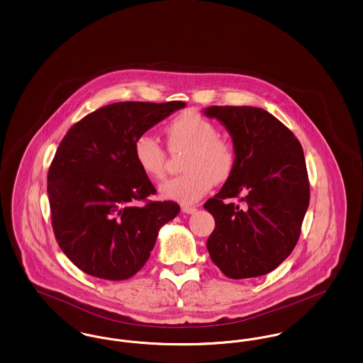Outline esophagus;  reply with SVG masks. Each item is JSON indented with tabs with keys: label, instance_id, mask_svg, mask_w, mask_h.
Segmentation results:
<instances>
[{
	"label": "esophagus",
	"instance_id": "esophagus-1",
	"mask_svg": "<svg viewBox=\"0 0 363 363\" xmlns=\"http://www.w3.org/2000/svg\"><path fill=\"white\" fill-rule=\"evenodd\" d=\"M196 211H197V208L196 207H189V206L182 207V212H185V213H194Z\"/></svg>",
	"mask_w": 363,
	"mask_h": 363
}]
</instances>
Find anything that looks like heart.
Listing matches in <instances>:
<instances>
[{"label": "heart", "mask_w": 363, "mask_h": 363, "mask_svg": "<svg viewBox=\"0 0 363 363\" xmlns=\"http://www.w3.org/2000/svg\"><path fill=\"white\" fill-rule=\"evenodd\" d=\"M172 152L186 150L182 157L185 173L160 186L163 197L190 204L203 197L213 184L225 182L237 164V148L233 140L218 133V128L206 117L185 111L164 128ZM140 170L150 178L162 179L167 173V154L155 138L140 135L133 144Z\"/></svg>", "instance_id": "heart-1"}]
</instances>
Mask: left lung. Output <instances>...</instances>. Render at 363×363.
I'll list each match as a JSON object with an SVG mask.
<instances>
[{
    "instance_id": "left-lung-1",
    "label": "left lung",
    "mask_w": 363,
    "mask_h": 363,
    "mask_svg": "<svg viewBox=\"0 0 363 363\" xmlns=\"http://www.w3.org/2000/svg\"><path fill=\"white\" fill-rule=\"evenodd\" d=\"M204 113L225 125L237 148L234 173L204 204L215 219L209 256L230 279L262 277L291 255L301 235L311 200L302 145L259 107L211 106Z\"/></svg>"
}]
</instances>
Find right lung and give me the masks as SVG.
<instances>
[{
    "mask_svg": "<svg viewBox=\"0 0 363 363\" xmlns=\"http://www.w3.org/2000/svg\"><path fill=\"white\" fill-rule=\"evenodd\" d=\"M181 101L117 102L76 122L61 140L48 174L55 240L86 275L125 280L138 274L157 231L179 213L175 201H152L155 186L133 154L135 140Z\"/></svg>",
    "mask_w": 363,
    "mask_h": 363,
    "instance_id": "add662e5",
    "label": "right lung"
}]
</instances>
